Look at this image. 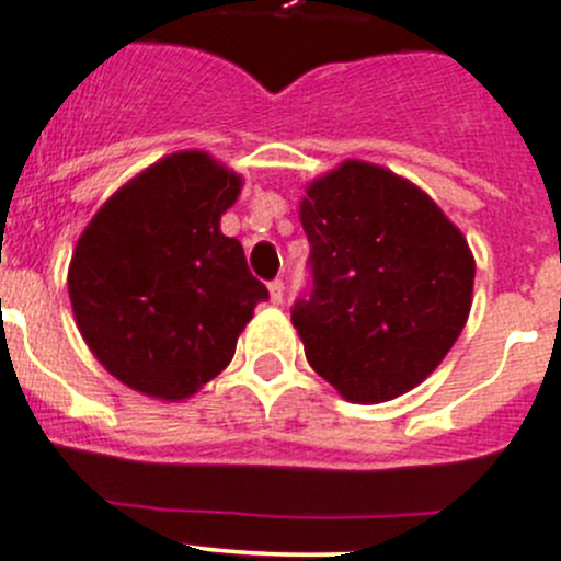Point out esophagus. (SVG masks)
<instances>
[{
  "label": "esophagus",
  "mask_w": 561,
  "mask_h": 561,
  "mask_svg": "<svg viewBox=\"0 0 561 561\" xmlns=\"http://www.w3.org/2000/svg\"><path fill=\"white\" fill-rule=\"evenodd\" d=\"M268 293H271V304H276V307H279L282 298H285V282L282 279L268 282Z\"/></svg>",
  "instance_id": "obj_1"
}]
</instances>
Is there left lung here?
I'll list each match as a JSON object with an SVG mask.
<instances>
[{
	"mask_svg": "<svg viewBox=\"0 0 561 561\" xmlns=\"http://www.w3.org/2000/svg\"><path fill=\"white\" fill-rule=\"evenodd\" d=\"M298 219L314 290L293 307L307 362L347 402L419 386L463 331L474 254L416 183L347 159L307 186Z\"/></svg>",
	"mask_w": 561,
	"mask_h": 561,
	"instance_id": "obj_1",
	"label": "left lung"
}]
</instances>
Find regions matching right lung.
Instances as JSON below:
<instances>
[{
    "instance_id": "add662e5",
    "label": "right lung",
    "mask_w": 561,
    "mask_h": 561,
    "mask_svg": "<svg viewBox=\"0 0 561 561\" xmlns=\"http://www.w3.org/2000/svg\"><path fill=\"white\" fill-rule=\"evenodd\" d=\"M241 186L210 153L181 150L119 186L79 236L68 268L76 325L128 389L164 402L197 394L268 298L221 232Z\"/></svg>"
}]
</instances>
